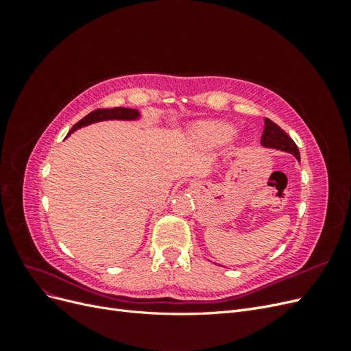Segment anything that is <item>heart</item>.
Segmentation results:
<instances>
[{"label": "heart", "instance_id": "1", "mask_svg": "<svg viewBox=\"0 0 351 351\" xmlns=\"http://www.w3.org/2000/svg\"><path fill=\"white\" fill-rule=\"evenodd\" d=\"M206 132H209L210 134H214V136H222V134L228 133V129H227V127H224V125L215 123V124H208L206 125Z\"/></svg>", "mask_w": 351, "mask_h": 351}]
</instances>
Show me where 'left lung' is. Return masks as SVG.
I'll return each mask as SVG.
<instances>
[{"label":"left lung","mask_w":351,"mask_h":351,"mask_svg":"<svg viewBox=\"0 0 351 351\" xmlns=\"http://www.w3.org/2000/svg\"><path fill=\"white\" fill-rule=\"evenodd\" d=\"M261 143L265 147H274V149L289 152L297 158V161H300L299 147H297L294 141L278 124H275L269 119H265V129L261 137Z\"/></svg>","instance_id":"left-lung-1"}]
</instances>
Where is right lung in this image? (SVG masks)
<instances>
[{
  "instance_id": "right-lung-1",
  "label": "right lung",
  "mask_w": 351,
  "mask_h": 351,
  "mask_svg": "<svg viewBox=\"0 0 351 351\" xmlns=\"http://www.w3.org/2000/svg\"><path fill=\"white\" fill-rule=\"evenodd\" d=\"M139 119V111L133 110V108H123V107H117L111 110H95L89 112L86 117L73 125V129L69 132L67 136H70L73 132H76L80 127L89 125L92 123L97 121H104V120H136Z\"/></svg>"
}]
</instances>
